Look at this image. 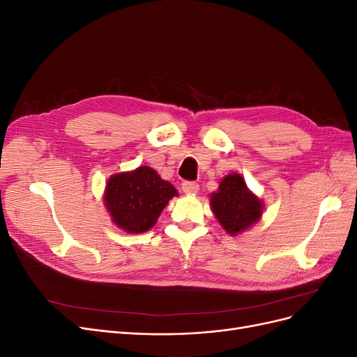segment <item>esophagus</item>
I'll return each mask as SVG.
<instances>
[{"label": "esophagus", "instance_id": "esophagus-1", "mask_svg": "<svg viewBox=\"0 0 357 357\" xmlns=\"http://www.w3.org/2000/svg\"><path fill=\"white\" fill-rule=\"evenodd\" d=\"M181 189L185 193H192V195H193V193H197L199 190V185L195 181H183Z\"/></svg>", "mask_w": 357, "mask_h": 357}]
</instances>
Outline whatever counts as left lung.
Wrapping results in <instances>:
<instances>
[{
    "label": "left lung",
    "mask_w": 357,
    "mask_h": 357,
    "mask_svg": "<svg viewBox=\"0 0 357 357\" xmlns=\"http://www.w3.org/2000/svg\"><path fill=\"white\" fill-rule=\"evenodd\" d=\"M211 208L223 229L236 235L259 220L262 202L247 189L241 176L231 174L220 181L219 190L211 195Z\"/></svg>",
    "instance_id": "left-lung-1"
}]
</instances>
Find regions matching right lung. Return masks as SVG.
Wrapping results in <instances>:
<instances>
[{
    "mask_svg": "<svg viewBox=\"0 0 357 357\" xmlns=\"http://www.w3.org/2000/svg\"><path fill=\"white\" fill-rule=\"evenodd\" d=\"M177 195L171 183L149 167L113 176L105 189V207L119 228L139 234L153 228L160 211Z\"/></svg>",
    "mask_w": 357,
    "mask_h": 357,
    "instance_id": "obj_1",
    "label": "right lung"
}]
</instances>
